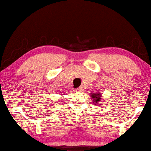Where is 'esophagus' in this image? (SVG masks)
<instances>
[{
	"label": "esophagus",
	"instance_id": "esophagus-1",
	"mask_svg": "<svg viewBox=\"0 0 151 151\" xmlns=\"http://www.w3.org/2000/svg\"><path fill=\"white\" fill-rule=\"evenodd\" d=\"M77 90L79 91V92H81V91L83 90V88H82V87H79L77 88Z\"/></svg>",
	"mask_w": 151,
	"mask_h": 151
}]
</instances>
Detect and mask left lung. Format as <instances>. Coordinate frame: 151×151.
Segmentation results:
<instances>
[{"label":"left lung","instance_id":"1","mask_svg":"<svg viewBox=\"0 0 151 151\" xmlns=\"http://www.w3.org/2000/svg\"><path fill=\"white\" fill-rule=\"evenodd\" d=\"M101 94H100L99 93H92V94H91V97L92 98V100H93V103L96 104H98L99 102H100V100H102V98H101Z\"/></svg>","mask_w":151,"mask_h":151}]
</instances>
